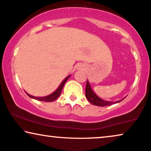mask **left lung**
<instances>
[{
	"mask_svg": "<svg viewBox=\"0 0 151 151\" xmlns=\"http://www.w3.org/2000/svg\"><path fill=\"white\" fill-rule=\"evenodd\" d=\"M86 97L87 98V99L89 101L90 103L93 104L94 106H110L112 104L119 103L122 100H119V101H116V102H112V101H104V100L100 99L99 96H97L95 94V93L92 91L91 87H90L89 82L87 81L86 83Z\"/></svg>",
	"mask_w": 151,
	"mask_h": 151,
	"instance_id": "1",
	"label": "left lung"
}]
</instances>
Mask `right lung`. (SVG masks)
Instances as JSON below:
<instances>
[{
  "label": "right lung",
  "instance_id": "right-lung-1",
  "mask_svg": "<svg viewBox=\"0 0 151 151\" xmlns=\"http://www.w3.org/2000/svg\"><path fill=\"white\" fill-rule=\"evenodd\" d=\"M70 77V76H68V77H66L65 79L63 80V82H62V83H61V85L59 86V87L58 88V89L56 90L55 92H54L53 93H52L51 94H50V95L46 96H43V97H36V96H32V95H30V94H27H27L29 96V97L32 98V99H37V100H39V101H47V102H52V101H55V100H56L58 97H59L60 94H61V90H62V89H63L64 84L65 83V82L67 81V80L69 79Z\"/></svg>",
  "mask_w": 151,
  "mask_h": 151
}]
</instances>
